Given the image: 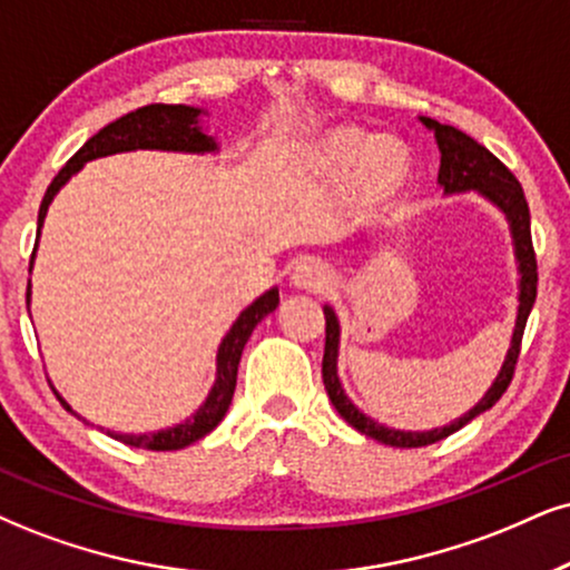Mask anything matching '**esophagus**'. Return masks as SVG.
Instances as JSON below:
<instances>
[{"instance_id":"1","label":"esophagus","mask_w":570,"mask_h":570,"mask_svg":"<svg viewBox=\"0 0 570 570\" xmlns=\"http://www.w3.org/2000/svg\"><path fill=\"white\" fill-rule=\"evenodd\" d=\"M330 283H333V272H330V266L322 264L320 258H304V262H298L291 272V285L298 287V291L322 293Z\"/></svg>"}]
</instances>
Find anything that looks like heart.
<instances>
[{"label": "heart", "mask_w": 570, "mask_h": 570, "mask_svg": "<svg viewBox=\"0 0 570 570\" xmlns=\"http://www.w3.org/2000/svg\"><path fill=\"white\" fill-rule=\"evenodd\" d=\"M304 160L320 177L343 179V210L356 224L389 219L412 187L414 171L406 145L354 124L320 129L304 147Z\"/></svg>", "instance_id": "obj_1"}]
</instances>
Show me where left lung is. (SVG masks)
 I'll list each match as a JSON object with an SVG mask.
<instances>
[{"label": "left lung", "instance_id": "obj_1", "mask_svg": "<svg viewBox=\"0 0 570 570\" xmlns=\"http://www.w3.org/2000/svg\"><path fill=\"white\" fill-rule=\"evenodd\" d=\"M420 124L428 131H433L435 145L441 153V166H439V187L444 189V195H465L475 193L483 200L491 203L500 214L504 216L510 227L512 237V253H515V266H518V312H515V327H512L510 348L504 354V362L497 377L491 381L487 393L475 402V406L462 414V417L452 420L449 425L431 428V431H399V428H389L377 423L375 417L364 414L360 406L348 399L346 389H343L341 375H338V351H341V322L335 308L325 304V360H322V381H325L327 396L333 402L335 410L351 428L370 435V439L381 441L389 446H428L435 441L446 439L460 428H465L470 420H475L479 414L491 410L502 399V393L508 391L512 381V370H515L518 354H521V338L525 330V320H529L533 301H537V256H533L531 245V214L529 203H525L523 187L518 185V179L512 177V171L502 164L500 158H494L487 147L475 142L473 137H468L465 131L454 129V126L439 124L433 118L420 116Z\"/></svg>", "mask_w": 570, "mask_h": 570}]
</instances>
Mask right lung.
<instances>
[{
  "instance_id": "right-lung-1",
  "label": "right lung",
  "mask_w": 570,
  "mask_h": 570,
  "mask_svg": "<svg viewBox=\"0 0 570 570\" xmlns=\"http://www.w3.org/2000/svg\"><path fill=\"white\" fill-rule=\"evenodd\" d=\"M208 116V110L195 108V105H145V108L131 110L118 118V121L102 126L95 137L87 139L79 153L60 168L58 177L52 179V185L47 187L45 200L39 206V224H37V245L41 237V227H45L49 203L55 200V195L68 185L70 177L81 171L83 164L89 160L116 156V153H135V150H164V153H189V156H208V153H219V142L216 137H210L203 131L200 118ZM33 258H37V248H33ZM28 301H31V283H28ZM279 304V291L269 287L262 293L250 306H245L240 317L232 322L216 351V381L210 385L206 402L195 410L185 423H177L171 428H160L153 433H116L108 431V435L124 441V444L137 446V449H153V452H174V449H185L195 441L203 439L222 423L224 414H227L232 396H235L237 385V367H240V356L245 343H248L253 327L262 322L266 314H272ZM55 391V385H52ZM55 396L60 399V404L68 412H73L66 399L55 391ZM76 414V412H73Z\"/></svg>"
}]
</instances>
